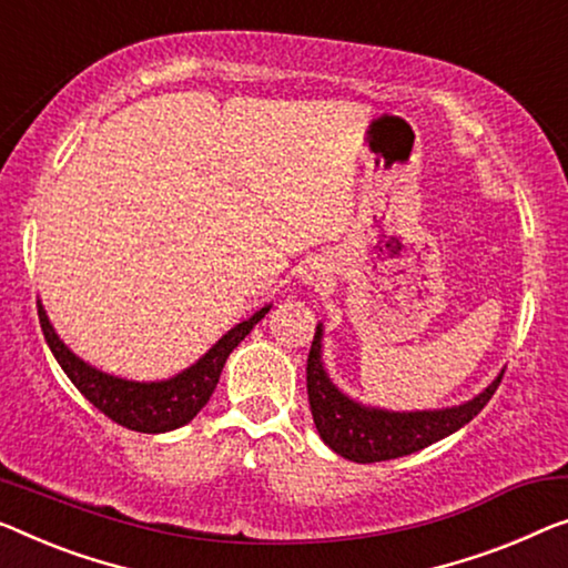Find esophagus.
Segmentation results:
<instances>
[{"instance_id": "1", "label": "esophagus", "mask_w": 568, "mask_h": 568, "mask_svg": "<svg viewBox=\"0 0 568 568\" xmlns=\"http://www.w3.org/2000/svg\"><path fill=\"white\" fill-rule=\"evenodd\" d=\"M313 277H316V273H308V275H306V281H308V283H313Z\"/></svg>"}]
</instances>
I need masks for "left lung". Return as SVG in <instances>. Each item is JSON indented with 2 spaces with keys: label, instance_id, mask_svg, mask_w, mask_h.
<instances>
[{
  "label": "left lung",
  "instance_id": "left-lung-1",
  "mask_svg": "<svg viewBox=\"0 0 568 568\" xmlns=\"http://www.w3.org/2000/svg\"><path fill=\"white\" fill-rule=\"evenodd\" d=\"M500 379L503 375L485 393L459 408L387 413L362 408L328 383L324 365H321V326H316V334H313L306 362L308 403L318 436L344 459L359 464L397 459V456L420 452V448L442 442L444 436L467 426L485 408L489 397L500 387Z\"/></svg>",
  "mask_w": 568,
  "mask_h": 568
}]
</instances>
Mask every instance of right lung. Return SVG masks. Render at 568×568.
<instances>
[{
  "mask_svg": "<svg viewBox=\"0 0 568 568\" xmlns=\"http://www.w3.org/2000/svg\"><path fill=\"white\" fill-rule=\"evenodd\" d=\"M267 311L270 306L257 311L250 321L236 324L230 334H224L211 346L209 354H203L196 365L181 372L173 379H165V383H130V379L104 375V372L89 367L87 362H81L73 352L65 349V344L55 336L42 306H38V318L42 336H45L58 365H61L68 379L79 387V393L94 408L104 413L109 420L120 423V426L130 430H140V434H165V430L181 428L189 420H193V416L209 403V397L219 383V375L224 369L226 357L255 328L257 321L265 318Z\"/></svg>",
  "mask_w": 568,
  "mask_h": 568,
  "instance_id": "add662e5",
  "label": "right lung"
}]
</instances>
